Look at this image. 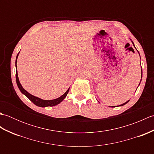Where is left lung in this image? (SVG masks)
<instances>
[{"mask_svg":"<svg viewBox=\"0 0 154 154\" xmlns=\"http://www.w3.org/2000/svg\"><path fill=\"white\" fill-rule=\"evenodd\" d=\"M132 44H133V45H134V44L133 43V42L132 41ZM135 47V46H134ZM138 53H139V52H138ZM140 85V84H139ZM129 102V100H128V101H126V103H124V104H120V105H119V106H123V105H124V104H126L127 103H128ZM111 107H114V106H111Z\"/></svg>","mask_w":154,"mask_h":154,"instance_id":"1","label":"left lung"}]
</instances>
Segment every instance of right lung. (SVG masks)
Wrapping results in <instances>:
<instances>
[{
	"label": "right lung",
	"instance_id": "1",
	"mask_svg": "<svg viewBox=\"0 0 154 154\" xmlns=\"http://www.w3.org/2000/svg\"><path fill=\"white\" fill-rule=\"evenodd\" d=\"M18 54L17 56H16V68L17 69V65H16V63H17V58L18 56ZM16 83H17V85L19 88L20 91H21V93L22 94H24L25 96H26L30 100H31L32 103H33L35 105L38 106H40V107H45V106H54L57 105V104H60L62 100H63L65 97H66L67 94L69 92V88L67 89V91L65 92L63 95L61 96L60 97L57 98L56 99H54V100H43V99H41L40 98H38L37 97H35L34 95H32V94H30L28 92H27L26 91L24 88L22 87V86L21 85L20 83L19 79H18V72L17 70H16Z\"/></svg>",
	"mask_w": 154,
	"mask_h": 154
}]
</instances>
